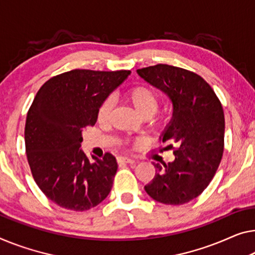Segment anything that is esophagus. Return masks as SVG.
Masks as SVG:
<instances>
[{
	"instance_id": "34e87169",
	"label": "esophagus",
	"mask_w": 255,
	"mask_h": 255,
	"mask_svg": "<svg viewBox=\"0 0 255 255\" xmlns=\"http://www.w3.org/2000/svg\"><path fill=\"white\" fill-rule=\"evenodd\" d=\"M118 162H120V164H132L135 161L128 157H119L118 158Z\"/></svg>"
}]
</instances>
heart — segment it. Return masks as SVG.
Listing matches in <instances>:
<instances>
[{
    "label": "heart",
    "mask_w": 255,
    "mask_h": 255,
    "mask_svg": "<svg viewBox=\"0 0 255 255\" xmlns=\"http://www.w3.org/2000/svg\"><path fill=\"white\" fill-rule=\"evenodd\" d=\"M125 97L140 116L149 118L153 116L160 105V96L158 91L146 85H137L129 88L125 93ZM113 108L111 98H106L97 111V120L105 124L109 120Z\"/></svg>",
    "instance_id": "b5f03b06"
}]
</instances>
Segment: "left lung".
<instances>
[{"label": "left lung", "mask_w": 255, "mask_h": 255, "mask_svg": "<svg viewBox=\"0 0 255 255\" xmlns=\"http://www.w3.org/2000/svg\"><path fill=\"white\" fill-rule=\"evenodd\" d=\"M173 103V119L162 142L174 149L173 162H153L155 175L144 189L159 203L182 205L208 187L225 150V113L212 87L195 72L157 64L137 70Z\"/></svg>", "instance_id": "left-lung-1"}]
</instances>
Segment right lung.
<instances>
[{
	"instance_id": "obj_1",
	"label": "right lung",
	"mask_w": 255,
	"mask_h": 255,
	"mask_svg": "<svg viewBox=\"0 0 255 255\" xmlns=\"http://www.w3.org/2000/svg\"><path fill=\"white\" fill-rule=\"evenodd\" d=\"M130 71L72 70L49 79L27 112L25 147L37 187L66 210L97 206L111 191L118 165L111 153L90 162L82 131L94 126L103 101Z\"/></svg>"
}]
</instances>
